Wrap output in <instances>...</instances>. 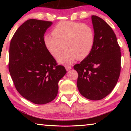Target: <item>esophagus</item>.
<instances>
[{
  "label": "esophagus",
  "mask_w": 131,
  "mask_h": 131,
  "mask_svg": "<svg viewBox=\"0 0 131 131\" xmlns=\"http://www.w3.org/2000/svg\"><path fill=\"white\" fill-rule=\"evenodd\" d=\"M66 69L67 71H69V70H70L71 69V66H66Z\"/></svg>",
  "instance_id": "34e87169"
}]
</instances>
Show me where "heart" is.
<instances>
[{
    "instance_id": "1",
    "label": "heart",
    "mask_w": 131,
    "mask_h": 131,
    "mask_svg": "<svg viewBox=\"0 0 131 131\" xmlns=\"http://www.w3.org/2000/svg\"><path fill=\"white\" fill-rule=\"evenodd\" d=\"M51 34L52 37L48 35L44 36V45L55 58L61 55L64 49L66 50L58 60L61 64H71L76 59L84 60L94 47V31L88 24L61 21L52 30Z\"/></svg>"
}]
</instances>
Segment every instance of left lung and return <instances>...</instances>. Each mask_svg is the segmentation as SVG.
Instances as JSON below:
<instances>
[{
	"label": "left lung",
	"mask_w": 131,
	"mask_h": 131,
	"mask_svg": "<svg viewBox=\"0 0 131 131\" xmlns=\"http://www.w3.org/2000/svg\"><path fill=\"white\" fill-rule=\"evenodd\" d=\"M95 42L87 58L74 69L78 73L77 86L82 96L91 100L105 98L117 83L121 70V52L115 33L105 21L92 16Z\"/></svg>",
	"instance_id": "8db88e82"
}]
</instances>
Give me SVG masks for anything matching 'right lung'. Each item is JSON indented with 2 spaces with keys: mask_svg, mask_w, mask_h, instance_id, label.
Masks as SVG:
<instances>
[{
  "mask_svg": "<svg viewBox=\"0 0 131 131\" xmlns=\"http://www.w3.org/2000/svg\"><path fill=\"white\" fill-rule=\"evenodd\" d=\"M52 24L28 19L17 30L10 43L8 68L12 81L21 96L36 104L55 99L59 80L67 73L44 45V34Z\"/></svg>",
  "mask_w": 131,
  "mask_h": 131,
  "instance_id": "right-lung-1",
  "label": "right lung"
}]
</instances>
